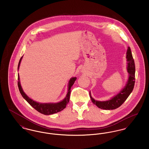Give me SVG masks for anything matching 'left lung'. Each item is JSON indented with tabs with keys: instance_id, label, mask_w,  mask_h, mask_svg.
Listing matches in <instances>:
<instances>
[{
	"instance_id": "8db88e82",
	"label": "left lung",
	"mask_w": 149,
	"mask_h": 149,
	"mask_svg": "<svg viewBox=\"0 0 149 149\" xmlns=\"http://www.w3.org/2000/svg\"><path fill=\"white\" fill-rule=\"evenodd\" d=\"M127 61H128L127 71L129 77L127 84L117 95L107 101H97L93 98L89 92L90 97L94 104H95L100 109L112 110L116 109L125 102L134 88L135 82V65L134 58L130 47L127 51Z\"/></svg>"
}]
</instances>
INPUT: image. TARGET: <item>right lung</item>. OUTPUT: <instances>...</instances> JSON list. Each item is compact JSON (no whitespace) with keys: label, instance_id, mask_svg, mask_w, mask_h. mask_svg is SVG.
Segmentation results:
<instances>
[{"label":"right lung","instance_id":"1","mask_svg":"<svg viewBox=\"0 0 149 149\" xmlns=\"http://www.w3.org/2000/svg\"><path fill=\"white\" fill-rule=\"evenodd\" d=\"M22 57L23 56L21 57V58L19 61L18 66V69H19ZM76 79H77V78H75V77L70 79L69 83L68 92L67 93L66 97L65 98V99H64L63 100H62L61 102H60L59 103H37L35 101L32 100L31 98H29V97L23 92V91L21 85L20 81H19V74L18 75V86L19 92L21 93L22 97L27 100V102L33 108H34L36 110H37L38 112H39L45 115H50V114L57 113V112L63 110L64 108H66V106L69 103L70 97L71 86L74 84Z\"/></svg>","mask_w":149,"mask_h":149}]
</instances>
